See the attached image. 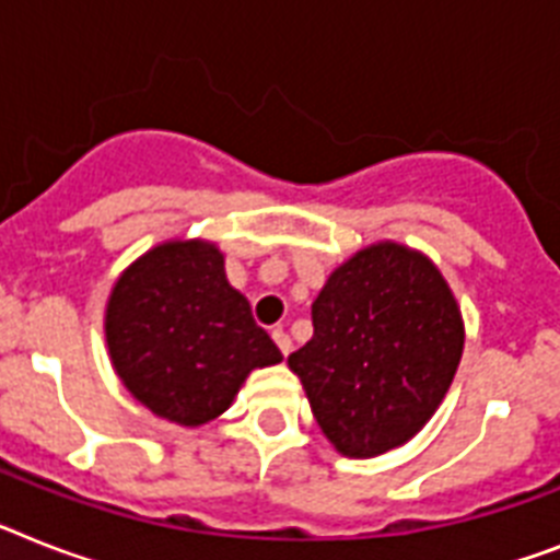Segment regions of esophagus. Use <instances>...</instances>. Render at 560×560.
Returning <instances> with one entry per match:
<instances>
[{
    "instance_id": "1",
    "label": "esophagus",
    "mask_w": 560,
    "mask_h": 560,
    "mask_svg": "<svg viewBox=\"0 0 560 560\" xmlns=\"http://www.w3.org/2000/svg\"><path fill=\"white\" fill-rule=\"evenodd\" d=\"M272 342L279 345V351L284 353V357H288V353L293 351V339H290V336L284 334L281 327H276V330H272Z\"/></svg>"
}]
</instances>
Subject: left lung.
<instances>
[{"label": "left lung", "mask_w": 560, "mask_h": 560, "mask_svg": "<svg viewBox=\"0 0 560 560\" xmlns=\"http://www.w3.org/2000/svg\"><path fill=\"white\" fill-rule=\"evenodd\" d=\"M313 339L288 357L313 417L345 457H376L431 420L463 357L440 270L394 241L359 249L313 302Z\"/></svg>", "instance_id": "left-lung-1"}]
</instances>
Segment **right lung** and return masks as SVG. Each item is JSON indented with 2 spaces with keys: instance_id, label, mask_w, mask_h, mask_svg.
Listing matches in <instances>:
<instances>
[{
  "instance_id": "right-lung-1",
  "label": "right lung",
  "mask_w": 560,
  "mask_h": 560,
  "mask_svg": "<svg viewBox=\"0 0 560 560\" xmlns=\"http://www.w3.org/2000/svg\"><path fill=\"white\" fill-rule=\"evenodd\" d=\"M108 357L131 397L177 425L233 406L256 368L281 362L209 241H166L122 270L106 304Z\"/></svg>"
}]
</instances>
